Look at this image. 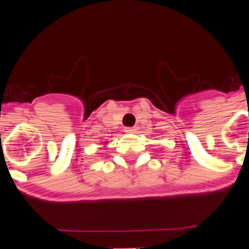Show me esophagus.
I'll return each mask as SVG.
<instances>
[{
    "instance_id": "34e87169",
    "label": "esophagus",
    "mask_w": 249,
    "mask_h": 249,
    "mask_svg": "<svg viewBox=\"0 0 249 249\" xmlns=\"http://www.w3.org/2000/svg\"><path fill=\"white\" fill-rule=\"evenodd\" d=\"M125 132H127V134H134V132H136V127H125Z\"/></svg>"
}]
</instances>
